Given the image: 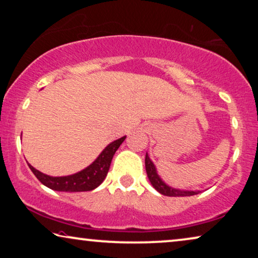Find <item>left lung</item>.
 <instances>
[{"label": "left lung", "instance_id": "1", "mask_svg": "<svg viewBox=\"0 0 258 258\" xmlns=\"http://www.w3.org/2000/svg\"><path fill=\"white\" fill-rule=\"evenodd\" d=\"M146 170L151 185H153L158 192L162 194V195L170 197H185L200 194V190H183L168 185L167 183L160 177V175L157 174L156 167H155L153 161L150 160V157L148 156V154H146Z\"/></svg>", "mask_w": 258, "mask_h": 258}]
</instances>
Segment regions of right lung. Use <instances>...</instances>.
Here are the masks:
<instances>
[{"label": "right lung", "mask_w": 258, "mask_h": 258, "mask_svg": "<svg viewBox=\"0 0 258 258\" xmlns=\"http://www.w3.org/2000/svg\"><path fill=\"white\" fill-rule=\"evenodd\" d=\"M124 140L125 136H123L121 139L108 144L93 163L88 165L87 168H84L83 170L73 175L54 177V176L45 175L43 172L36 170L29 163H28V165H29L30 170L34 172V175L36 176L42 184H44L52 190H56V191H90V190L97 188L104 181L105 176H107L109 171V168H110L112 157H114L116 150L118 149Z\"/></svg>", "instance_id": "obj_1"}]
</instances>
